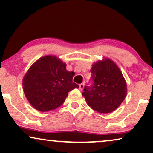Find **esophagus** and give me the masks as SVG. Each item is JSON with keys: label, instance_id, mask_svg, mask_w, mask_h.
<instances>
[{"label": "esophagus", "instance_id": "1", "mask_svg": "<svg viewBox=\"0 0 153 153\" xmlns=\"http://www.w3.org/2000/svg\"><path fill=\"white\" fill-rule=\"evenodd\" d=\"M84 88V84L83 83V84H79V90L80 91H83V89Z\"/></svg>", "mask_w": 153, "mask_h": 153}]
</instances>
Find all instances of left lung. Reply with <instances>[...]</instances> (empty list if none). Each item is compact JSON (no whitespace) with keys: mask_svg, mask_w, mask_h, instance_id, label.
<instances>
[{"mask_svg":"<svg viewBox=\"0 0 153 153\" xmlns=\"http://www.w3.org/2000/svg\"><path fill=\"white\" fill-rule=\"evenodd\" d=\"M93 85L85 86L82 95L87 104L100 113H109L120 107L127 94L126 82L115 62L104 58L92 65Z\"/></svg>","mask_w":153,"mask_h":153,"instance_id":"obj_1","label":"left lung"}]
</instances>
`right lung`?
I'll list each match as a JSON object with an SVG mask.
<instances>
[{
    "label": "right lung",
    "instance_id": "1",
    "mask_svg": "<svg viewBox=\"0 0 153 153\" xmlns=\"http://www.w3.org/2000/svg\"><path fill=\"white\" fill-rule=\"evenodd\" d=\"M74 72L54 55H45L33 63L24 76L25 95L31 106L41 112L55 110L65 102L68 93L79 86L72 81Z\"/></svg>",
    "mask_w": 153,
    "mask_h": 153
}]
</instances>
